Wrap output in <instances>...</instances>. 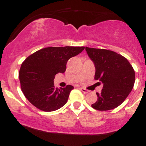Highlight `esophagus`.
<instances>
[{"label":"esophagus","instance_id":"obj_1","mask_svg":"<svg viewBox=\"0 0 146 146\" xmlns=\"http://www.w3.org/2000/svg\"><path fill=\"white\" fill-rule=\"evenodd\" d=\"M80 90L82 91V92H84V93H89V90H87V89H84V88H80Z\"/></svg>","mask_w":146,"mask_h":146}]
</instances>
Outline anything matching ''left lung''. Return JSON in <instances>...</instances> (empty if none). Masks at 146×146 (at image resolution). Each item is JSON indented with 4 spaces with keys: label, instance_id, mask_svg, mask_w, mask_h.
Returning <instances> with one entry per match:
<instances>
[{
    "label": "left lung",
    "instance_id": "8db88e82",
    "mask_svg": "<svg viewBox=\"0 0 146 146\" xmlns=\"http://www.w3.org/2000/svg\"><path fill=\"white\" fill-rule=\"evenodd\" d=\"M95 66L94 79L103 83L97 101L92 105L99 111L111 110L125 101L133 87L135 72L126 58L111 50L86 47Z\"/></svg>",
    "mask_w": 146,
    "mask_h": 146
}]
</instances>
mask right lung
<instances>
[{"label":"right lung","instance_id":"right-lung-1","mask_svg":"<svg viewBox=\"0 0 146 146\" xmlns=\"http://www.w3.org/2000/svg\"><path fill=\"white\" fill-rule=\"evenodd\" d=\"M84 47H50L35 52L25 60L19 72L22 92L27 100L44 111H53L67 102L72 85L56 88L54 79L64 73L71 57L82 52Z\"/></svg>","mask_w":146,"mask_h":146}]
</instances>
